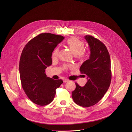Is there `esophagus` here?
Masks as SVG:
<instances>
[{
  "label": "esophagus",
  "instance_id": "esophagus-1",
  "mask_svg": "<svg viewBox=\"0 0 132 132\" xmlns=\"http://www.w3.org/2000/svg\"><path fill=\"white\" fill-rule=\"evenodd\" d=\"M68 81H69V80H68L67 79H63V82H67Z\"/></svg>",
  "mask_w": 132,
  "mask_h": 132
}]
</instances>
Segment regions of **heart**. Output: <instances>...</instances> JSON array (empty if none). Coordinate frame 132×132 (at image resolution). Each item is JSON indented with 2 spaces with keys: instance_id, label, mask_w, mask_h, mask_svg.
<instances>
[{
  "instance_id": "1",
  "label": "heart",
  "mask_w": 132,
  "mask_h": 132,
  "mask_svg": "<svg viewBox=\"0 0 132 132\" xmlns=\"http://www.w3.org/2000/svg\"><path fill=\"white\" fill-rule=\"evenodd\" d=\"M67 45L69 47L73 53L76 55V57L77 58L82 59L85 57V53L83 51L84 50V44L80 39L75 37L69 38L67 41ZM58 52L59 48L56 47L53 52L52 57L53 58L57 57L58 55ZM66 67V66H64V68Z\"/></svg>"
}]
</instances>
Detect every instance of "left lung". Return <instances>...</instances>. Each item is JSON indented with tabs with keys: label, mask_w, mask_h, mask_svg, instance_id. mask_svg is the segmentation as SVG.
<instances>
[{
	"label": "left lung",
	"mask_w": 132,
	"mask_h": 132,
	"mask_svg": "<svg viewBox=\"0 0 132 132\" xmlns=\"http://www.w3.org/2000/svg\"><path fill=\"white\" fill-rule=\"evenodd\" d=\"M84 37L90 47V56L82 64L80 71L86 75L87 81L83 87L76 82L71 97L77 105L89 107L96 104L109 89L112 77L111 64L104 44L92 36Z\"/></svg>",
	"instance_id": "obj_1"
}]
</instances>
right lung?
I'll use <instances>...</instances> for the list:
<instances>
[{
  "label": "right lung",
  "instance_id": "1",
  "mask_svg": "<svg viewBox=\"0 0 132 132\" xmlns=\"http://www.w3.org/2000/svg\"><path fill=\"white\" fill-rule=\"evenodd\" d=\"M64 38L61 35L42 33L28 42L23 49L19 63L22 87L31 101L45 106L53 100L61 79L47 77L45 69L52 63V55L58 44Z\"/></svg>",
  "mask_w": 132,
  "mask_h": 132
}]
</instances>
